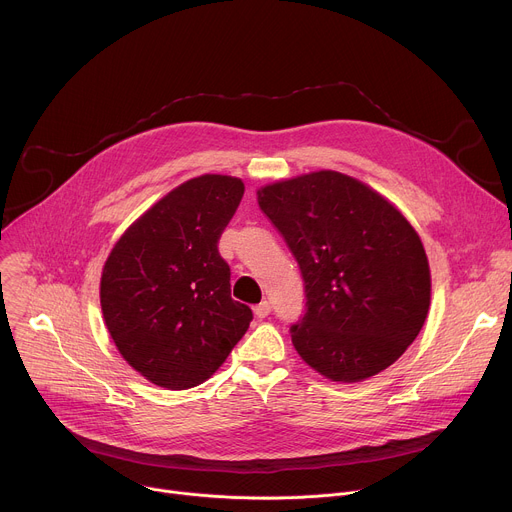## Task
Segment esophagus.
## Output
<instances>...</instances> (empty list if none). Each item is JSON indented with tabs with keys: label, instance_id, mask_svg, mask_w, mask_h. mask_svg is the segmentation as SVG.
Masks as SVG:
<instances>
[{
	"label": "esophagus",
	"instance_id": "obj_1",
	"mask_svg": "<svg viewBox=\"0 0 512 512\" xmlns=\"http://www.w3.org/2000/svg\"><path fill=\"white\" fill-rule=\"evenodd\" d=\"M253 312H255V316H257L259 320H263V318H267V316L271 314V304L265 300V302H261L259 306H255Z\"/></svg>",
	"mask_w": 512,
	"mask_h": 512
}]
</instances>
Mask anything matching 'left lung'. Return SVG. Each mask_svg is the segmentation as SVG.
Returning <instances> with one entry per match:
<instances>
[{"mask_svg": "<svg viewBox=\"0 0 512 512\" xmlns=\"http://www.w3.org/2000/svg\"><path fill=\"white\" fill-rule=\"evenodd\" d=\"M259 208L296 257L304 316L289 334L320 375L356 383L407 350L427 310L423 245L381 194L340 172H314L257 192Z\"/></svg>", "mask_w": 512, "mask_h": 512, "instance_id": "8db88e82", "label": "left lung"}]
</instances>
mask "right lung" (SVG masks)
I'll return each mask as SVG.
<instances>
[{
  "label": "right lung",
  "mask_w": 512,
  "mask_h": 512,
  "mask_svg": "<svg viewBox=\"0 0 512 512\" xmlns=\"http://www.w3.org/2000/svg\"><path fill=\"white\" fill-rule=\"evenodd\" d=\"M243 192L231 176L184 182L125 231L103 267L107 330L154 385L204 383L253 320L251 308L231 298V267L218 253Z\"/></svg>",
  "instance_id": "1"
}]
</instances>
